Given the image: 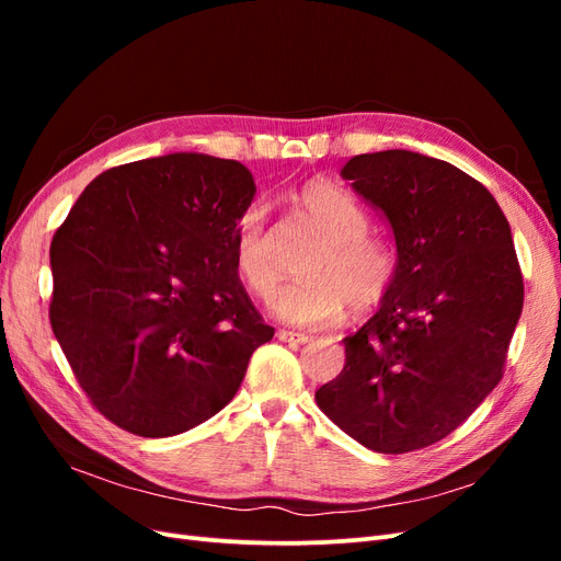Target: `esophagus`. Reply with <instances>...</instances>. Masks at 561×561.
<instances>
[{"mask_svg": "<svg viewBox=\"0 0 561 561\" xmlns=\"http://www.w3.org/2000/svg\"><path fill=\"white\" fill-rule=\"evenodd\" d=\"M276 336L280 339V342L285 344H293V346H299V344H307L309 336L301 334V332H293V330H278Z\"/></svg>", "mask_w": 561, "mask_h": 561, "instance_id": "1", "label": "esophagus"}]
</instances>
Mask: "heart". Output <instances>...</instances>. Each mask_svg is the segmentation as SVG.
<instances>
[{"instance_id":"obj_1","label":"heart","mask_w":561,"mask_h":561,"mask_svg":"<svg viewBox=\"0 0 561 561\" xmlns=\"http://www.w3.org/2000/svg\"><path fill=\"white\" fill-rule=\"evenodd\" d=\"M297 208L320 233L301 262L307 278L276 299V311L295 325H328L344 313L371 311L383 301L398 276V252L369 231V215L342 186L309 182L295 196ZM236 268L252 295L274 297L283 264L262 201H252L233 222Z\"/></svg>"}]
</instances>
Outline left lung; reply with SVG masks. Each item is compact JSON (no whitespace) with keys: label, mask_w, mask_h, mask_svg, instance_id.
Listing matches in <instances>:
<instances>
[{"label":"left lung","mask_w":561,"mask_h":561,"mask_svg":"<svg viewBox=\"0 0 561 561\" xmlns=\"http://www.w3.org/2000/svg\"><path fill=\"white\" fill-rule=\"evenodd\" d=\"M342 178L386 215L398 276L316 402L367 449L407 454L456 431L501 381L522 268L496 198L456 165L388 149L353 157Z\"/></svg>","instance_id":"8db88e82"}]
</instances>
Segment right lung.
I'll list each match as a JSON object with an SVG mask.
<instances>
[{
	"instance_id": "1",
	"label": "right lung",
	"mask_w": 561,
	"mask_h": 561,
	"mask_svg": "<svg viewBox=\"0 0 561 561\" xmlns=\"http://www.w3.org/2000/svg\"><path fill=\"white\" fill-rule=\"evenodd\" d=\"M254 190L243 163L178 151L100 173L54 233L50 328L114 426L142 437L198 426L274 336L233 260Z\"/></svg>"
}]
</instances>
